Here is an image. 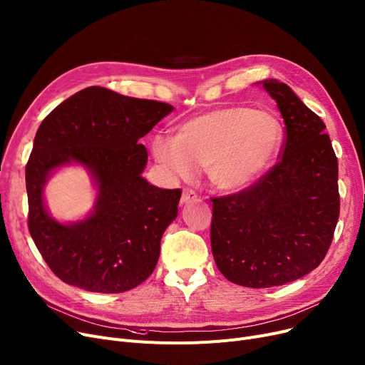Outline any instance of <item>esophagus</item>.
Instances as JSON below:
<instances>
[{
    "label": "esophagus",
    "mask_w": 365,
    "mask_h": 365,
    "mask_svg": "<svg viewBox=\"0 0 365 365\" xmlns=\"http://www.w3.org/2000/svg\"><path fill=\"white\" fill-rule=\"evenodd\" d=\"M197 192L194 191L192 187H185L183 189V194H182V198H180V204H186V202H191L194 200H197Z\"/></svg>",
    "instance_id": "obj_1"
}]
</instances>
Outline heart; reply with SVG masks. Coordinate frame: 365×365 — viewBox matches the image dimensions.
<instances>
[{"mask_svg":"<svg viewBox=\"0 0 365 365\" xmlns=\"http://www.w3.org/2000/svg\"><path fill=\"white\" fill-rule=\"evenodd\" d=\"M283 138L277 118L265 110L222 107L183 122L176 137L152 140L155 160L178 178L205 167L220 191H239L255 182L272 163Z\"/></svg>","mask_w":365,"mask_h":365,"instance_id":"b5f03b06","label":"heart"}]
</instances>
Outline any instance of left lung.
<instances>
[{
	"label": "left lung",
	"instance_id": "left-lung-1",
	"mask_svg": "<svg viewBox=\"0 0 365 365\" xmlns=\"http://www.w3.org/2000/svg\"><path fill=\"white\" fill-rule=\"evenodd\" d=\"M261 83L287 125L279 161L243 191L210 198L216 265L247 288L280 287L314 270L340 215L339 164L324 120L288 85Z\"/></svg>",
	"mask_w": 365,
	"mask_h": 365
}]
</instances>
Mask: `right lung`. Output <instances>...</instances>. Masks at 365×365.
Masks as SVG:
<instances>
[{
	"label": "right lung",
	"mask_w": 365,
	"mask_h": 365,
	"mask_svg": "<svg viewBox=\"0 0 365 365\" xmlns=\"http://www.w3.org/2000/svg\"><path fill=\"white\" fill-rule=\"evenodd\" d=\"M171 110L167 103L91 86L41 122L25 168L28 228L62 282L118 294L135 288L155 270L182 191L156 187L140 176L148 150L138 140ZM73 160L90 168L99 197L89 218L62 226L46 215L42 186L52 169Z\"/></svg>",
	"instance_id": "right-lung-1"
}]
</instances>
